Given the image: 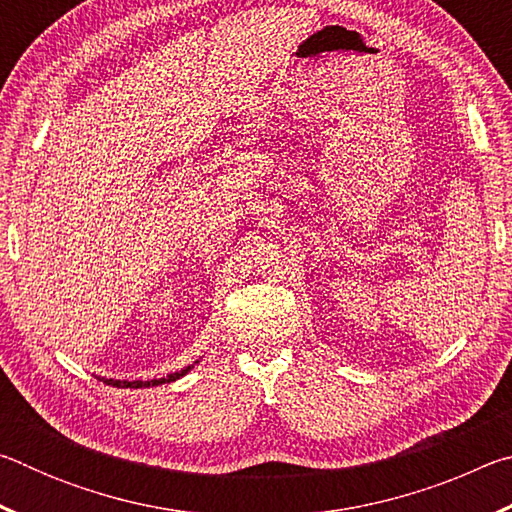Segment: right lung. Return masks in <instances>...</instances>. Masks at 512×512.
<instances>
[{
    "label": "right lung",
    "mask_w": 512,
    "mask_h": 512,
    "mask_svg": "<svg viewBox=\"0 0 512 512\" xmlns=\"http://www.w3.org/2000/svg\"><path fill=\"white\" fill-rule=\"evenodd\" d=\"M189 368L180 370V372H173V375H167L162 379H151V381H119V379H101L103 384H110V386H117V388H146V386H158V384H169V381H176L185 375Z\"/></svg>",
    "instance_id": "add662e5"
}]
</instances>
